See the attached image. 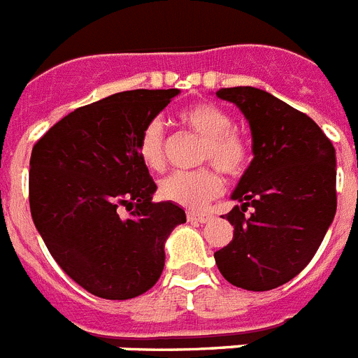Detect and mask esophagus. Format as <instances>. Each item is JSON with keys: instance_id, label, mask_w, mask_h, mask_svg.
<instances>
[{"instance_id": "34e87169", "label": "esophagus", "mask_w": 358, "mask_h": 358, "mask_svg": "<svg viewBox=\"0 0 358 358\" xmlns=\"http://www.w3.org/2000/svg\"><path fill=\"white\" fill-rule=\"evenodd\" d=\"M211 213H203V211H189L187 213V220L189 222H200V224H206V222L211 220Z\"/></svg>"}]
</instances>
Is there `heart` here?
<instances>
[{
	"mask_svg": "<svg viewBox=\"0 0 358 358\" xmlns=\"http://www.w3.org/2000/svg\"><path fill=\"white\" fill-rule=\"evenodd\" d=\"M180 122L202 138L198 152L200 164H213L227 176H238L249 162V145L242 134L233 129V120L224 109L213 103H193L180 110ZM165 129L160 118L143 125L138 136V155L149 169L165 167ZM213 165L194 171H174L160 182V196L176 206L200 209L216 198L224 182Z\"/></svg>",
	"mask_w": 358,
	"mask_h": 358,
	"instance_id": "b5f03b06",
	"label": "heart"
}]
</instances>
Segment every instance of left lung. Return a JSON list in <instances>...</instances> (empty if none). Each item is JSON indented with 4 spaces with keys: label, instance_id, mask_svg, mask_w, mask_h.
Listing matches in <instances>:
<instances>
[{
    "label": "left lung",
    "instance_id": "1",
    "mask_svg": "<svg viewBox=\"0 0 358 358\" xmlns=\"http://www.w3.org/2000/svg\"><path fill=\"white\" fill-rule=\"evenodd\" d=\"M244 113L255 158L225 218L233 240L215 253L225 280L248 291L289 282L315 257L337 211L335 147L308 114L255 87L216 91Z\"/></svg>",
    "mask_w": 358,
    "mask_h": 358
}]
</instances>
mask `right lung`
Listing matches in <instances>:
<instances>
[{
    "label": "right lung",
    "mask_w": 358,
    "mask_h": 358,
    "mask_svg": "<svg viewBox=\"0 0 358 358\" xmlns=\"http://www.w3.org/2000/svg\"><path fill=\"white\" fill-rule=\"evenodd\" d=\"M178 89L125 91L83 105L32 147L29 203L36 229L72 280L100 299L143 295L164 271V242L182 207L152 202L138 155L143 125Z\"/></svg>",
    "instance_id": "obj_1"
}]
</instances>
